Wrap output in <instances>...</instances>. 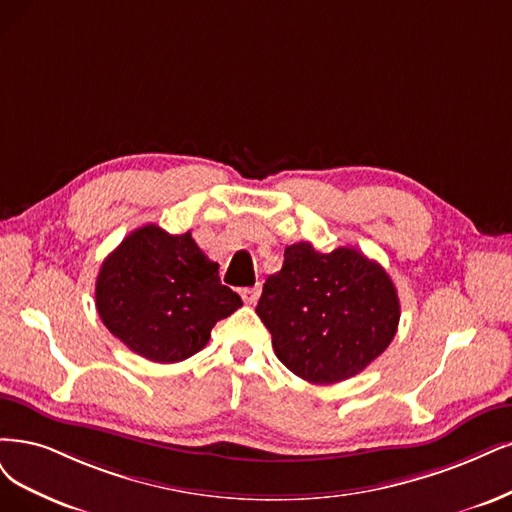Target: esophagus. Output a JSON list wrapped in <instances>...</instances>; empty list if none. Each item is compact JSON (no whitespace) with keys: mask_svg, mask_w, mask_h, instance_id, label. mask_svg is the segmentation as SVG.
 Instances as JSON below:
<instances>
[{"mask_svg":"<svg viewBox=\"0 0 512 512\" xmlns=\"http://www.w3.org/2000/svg\"><path fill=\"white\" fill-rule=\"evenodd\" d=\"M240 295H242V299H244V304L253 306L255 301L259 299V295H261V287H259V285H255V287H249V289H242V291H240Z\"/></svg>","mask_w":512,"mask_h":512,"instance_id":"esophagus-1","label":"esophagus"}]
</instances>
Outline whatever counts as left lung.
<instances>
[{"label":"left lung","instance_id":"1","mask_svg":"<svg viewBox=\"0 0 512 512\" xmlns=\"http://www.w3.org/2000/svg\"><path fill=\"white\" fill-rule=\"evenodd\" d=\"M278 361L301 380L335 384L361 373L394 339L401 304L380 263L354 246L318 253L310 242L285 249L257 304Z\"/></svg>","mask_w":512,"mask_h":512}]
</instances>
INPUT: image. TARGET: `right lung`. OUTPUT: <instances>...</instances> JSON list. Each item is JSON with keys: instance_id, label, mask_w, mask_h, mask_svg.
Segmentation results:
<instances>
[{"instance_id": "1", "label": "right lung", "mask_w": 512, "mask_h": 512, "mask_svg": "<svg viewBox=\"0 0 512 512\" xmlns=\"http://www.w3.org/2000/svg\"><path fill=\"white\" fill-rule=\"evenodd\" d=\"M94 297L109 333L162 365L200 352L219 320L242 306L192 232L173 236L154 223L128 234L103 261Z\"/></svg>"}]
</instances>
